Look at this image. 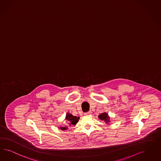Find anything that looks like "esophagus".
<instances>
[{
    "label": "esophagus",
    "mask_w": 161,
    "mask_h": 161,
    "mask_svg": "<svg viewBox=\"0 0 161 161\" xmlns=\"http://www.w3.org/2000/svg\"><path fill=\"white\" fill-rule=\"evenodd\" d=\"M86 115H90V114H92V112L91 111H89V112H86L85 114H84Z\"/></svg>",
    "instance_id": "obj_1"
}]
</instances>
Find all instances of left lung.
Wrapping results in <instances>:
<instances>
[{
	"mask_svg": "<svg viewBox=\"0 0 161 161\" xmlns=\"http://www.w3.org/2000/svg\"><path fill=\"white\" fill-rule=\"evenodd\" d=\"M99 117V118L100 119H101V120L104 121L106 124H108V122H110L109 117L108 116V114H106L105 112L101 114H100V115H99V117Z\"/></svg>",
	"mask_w": 161,
	"mask_h": 161,
	"instance_id": "8db88e82",
	"label": "left lung"
}]
</instances>
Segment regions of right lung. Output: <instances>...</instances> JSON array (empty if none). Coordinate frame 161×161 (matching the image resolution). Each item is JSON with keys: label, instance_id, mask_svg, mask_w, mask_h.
I'll return each instance as SVG.
<instances>
[{"label": "right lung", "instance_id": "obj_1", "mask_svg": "<svg viewBox=\"0 0 161 161\" xmlns=\"http://www.w3.org/2000/svg\"><path fill=\"white\" fill-rule=\"evenodd\" d=\"M80 117H75V116H73L72 114H69L68 112L67 113V115L65 117V120L67 121L66 122H67L68 124H67V125H76V124L77 123L78 121V119H79ZM68 127V126L67 127H60L62 130H67V128Z\"/></svg>", "mask_w": 161, "mask_h": 161}]
</instances>
